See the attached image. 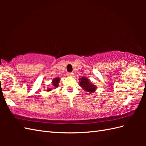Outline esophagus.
<instances>
[{
    "label": "esophagus",
    "mask_w": 146,
    "mask_h": 146,
    "mask_svg": "<svg viewBox=\"0 0 146 146\" xmlns=\"http://www.w3.org/2000/svg\"><path fill=\"white\" fill-rule=\"evenodd\" d=\"M68 76H73V73H72V72L68 73Z\"/></svg>",
    "instance_id": "34e87169"
}]
</instances>
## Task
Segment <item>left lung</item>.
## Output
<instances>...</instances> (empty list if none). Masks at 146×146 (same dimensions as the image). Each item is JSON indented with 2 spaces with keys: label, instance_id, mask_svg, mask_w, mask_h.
I'll return each mask as SVG.
<instances>
[{
  "label": "left lung",
  "instance_id": "8db88e82",
  "mask_svg": "<svg viewBox=\"0 0 146 146\" xmlns=\"http://www.w3.org/2000/svg\"><path fill=\"white\" fill-rule=\"evenodd\" d=\"M80 85L86 92H90V94H91V93L94 92L95 90L96 86L93 85L92 83H90V80L88 78L82 77V78L80 79Z\"/></svg>",
  "mask_w": 146,
  "mask_h": 146
}]
</instances>
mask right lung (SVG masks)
<instances>
[{
    "instance_id": "1",
    "label": "right lung",
    "mask_w": 146,
    "mask_h": 146,
    "mask_svg": "<svg viewBox=\"0 0 146 146\" xmlns=\"http://www.w3.org/2000/svg\"><path fill=\"white\" fill-rule=\"evenodd\" d=\"M59 81H60V78H55L54 80H53V81H52V85H53V86L54 88H56V87H58V83H59ZM51 89H48V91H50Z\"/></svg>"
}]
</instances>
